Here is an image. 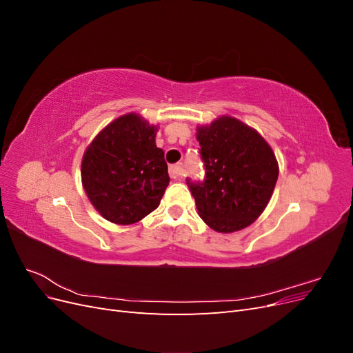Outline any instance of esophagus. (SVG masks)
I'll return each instance as SVG.
<instances>
[{
    "mask_svg": "<svg viewBox=\"0 0 353 353\" xmlns=\"http://www.w3.org/2000/svg\"><path fill=\"white\" fill-rule=\"evenodd\" d=\"M169 175H170V178H172V179L179 181L181 178H183V175H184V172H183V165L178 163V165H172V166H170V168H169Z\"/></svg>",
    "mask_w": 353,
    "mask_h": 353,
    "instance_id": "obj_1",
    "label": "esophagus"
}]
</instances>
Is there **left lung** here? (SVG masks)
Returning <instances> with one entry per match:
<instances>
[{
	"label": "left lung",
	"instance_id": "obj_1",
	"mask_svg": "<svg viewBox=\"0 0 353 353\" xmlns=\"http://www.w3.org/2000/svg\"><path fill=\"white\" fill-rule=\"evenodd\" d=\"M196 138L206 176L203 183L187 179V184L200 218L218 232L249 227L270 203L279 179V162L271 145L232 116L197 126Z\"/></svg>",
	"mask_w": 353,
	"mask_h": 353
}]
</instances>
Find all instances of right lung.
Wrapping results in <instances>:
<instances>
[{
	"label": "right lung",
	"instance_id": "right-lung-1",
	"mask_svg": "<svg viewBox=\"0 0 353 353\" xmlns=\"http://www.w3.org/2000/svg\"><path fill=\"white\" fill-rule=\"evenodd\" d=\"M156 132L157 126L138 113H126L103 128L85 150L82 185L104 219L131 225L160 205L169 175Z\"/></svg>",
	"mask_w": 353,
	"mask_h": 353
}]
</instances>
